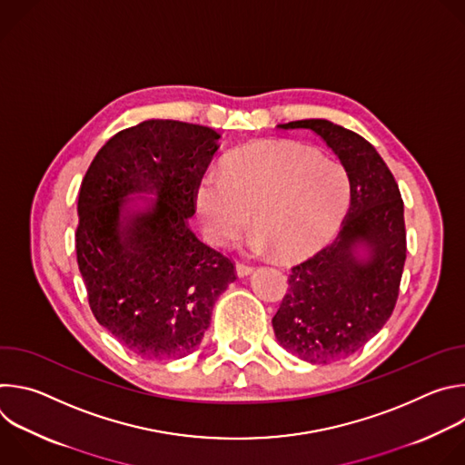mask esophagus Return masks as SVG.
Segmentation results:
<instances>
[{"instance_id": "obj_1", "label": "esophagus", "mask_w": 465, "mask_h": 465, "mask_svg": "<svg viewBox=\"0 0 465 465\" xmlns=\"http://www.w3.org/2000/svg\"><path fill=\"white\" fill-rule=\"evenodd\" d=\"M235 272H237L239 278H244V276H250L253 272V267H250V264H246V262H237Z\"/></svg>"}]
</instances>
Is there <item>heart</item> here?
Returning a JSON list of instances; mask_svg holds the SVG:
<instances>
[{
    "label": "heart",
    "instance_id": "heart-1",
    "mask_svg": "<svg viewBox=\"0 0 465 465\" xmlns=\"http://www.w3.org/2000/svg\"><path fill=\"white\" fill-rule=\"evenodd\" d=\"M346 169L312 149L289 142H262L235 153L226 171L204 174L196 194L204 233L215 244L235 241L252 223L253 253L305 257L318 250L350 204Z\"/></svg>",
    "mask_w": 465,
    "mask_h": 465
}]
</instances>
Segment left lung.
<instances>
[{"instance_id":"1","label":"left lung","mask_w":465,"mask_h":465,"mask_svg":"<svg viewBox=\"0 0 465 465\" xmlns=\"http://www.w3.org/2000/svg\"><path fill=\"white\" fill-rule=\"evenodd\" d=\"M311 130L344 165L351 194L337 237L294 264L289 292L272 318L278 342L312 364L346 359L393 312L407 259L403 198L379 153L327 119L278 124Z\"/></svg>"}]
</instances>
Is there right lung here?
Returning a JSON list of instances; mask_svg holds the SVG:
<instances>
[{
    "mask_svg": "<svg viewBox=\"0 0 465 465\" xmlns=\"http://www.w3.org/2000/svg\"><path fill=\"white\" fill-rule=\"evenodd\" d=\"M210 126L149 119L112 136L79 191L75 250L95 320L143 359H182L203 342L235 262L189 228L203 176L219 149ZM147 213H124L132 192Z\"/></svg>",
    "mask_w": 465,
    "mask_h": 465,
    "instance_id": "right-lung-1",
    "label": "right lung"
}]
</instances>
